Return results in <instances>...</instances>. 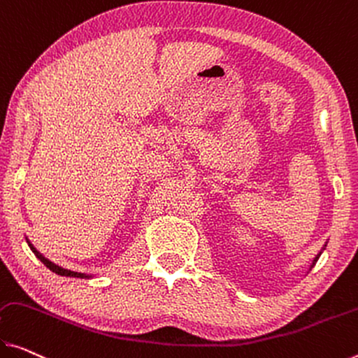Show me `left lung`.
Instances as JSON below:
<instances>
[{
    "label": "left lung",
    "mask_w": 358,
    "mask_h": 358,
    "mask_svg": "<svg viewBox=\"0 0 358 358\" xmlns=\"http://www.w3.org/2000/svg\"><path fill=\"white\" fill-rule=\"evenodd\" d=\"M318 257H320V255H318V256H317V257H315V259H313V264H312V267H313V266H315V262H317V261H318Z\"/></svg>",
    "instance_id": "left-lung-1"
}]
</instances>
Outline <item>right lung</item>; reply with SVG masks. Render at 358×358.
Masks as SVG:
<instances>
[{
    "label": "right lung",
    "mask_w": 358,
    "mask_h": 358,
    "mask_svg": "<svg viewBox=\"0 0 358 358\" xmlns=\"http://www.w3.org/2000/svg\"><path fill=\"white\" fill-rule=\"evenodd\" d=\"M29 246H30V250L35 252V256L38 257V259H40L43 264H45V266L49 268V271H52L54 273H57V275H64V277H76V278H85V277H87V275H85V273H78V272H71V271H67V268H62V267H59V266H56V264H52L51 261H48L46 257H43L40 252H38L35 248H33V246L29 243Z\"/></svg>",
    "instance_id": "1"
}]
</instances>
